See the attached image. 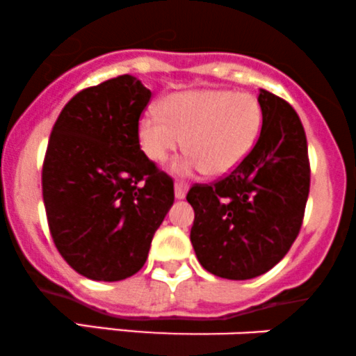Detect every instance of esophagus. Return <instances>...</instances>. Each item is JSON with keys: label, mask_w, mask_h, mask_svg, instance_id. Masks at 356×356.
<instances>
[{"label": "esophagus", "mask_w": 356, "mask_h": 356, "mask_svg": "<svg viewBox=\"0 0 356 356\" xmlns=\"http://www.w3.org/2000/svg\"><path fill=\"white\" fill-rule=\"evenodd\" d=\"M187 189H189V186H187L186 182H175V186H174L175 199H184V197H186Z\"/></svg>", "instance_id": "34e87169"}]
</instances>
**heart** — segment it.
<instances>
[{
  "mask_svg": "<svg viewBox=\"0 0 356 356\" xmlns=\"http://www.w3.org/2000/svg\"><path fill=\"white\" fill-rule=\"evenodd\" d=\"M261 129V108L249 93L227 90H191L162 102V113L149 110L137 127L138 144L150 161L164 162L186 138L191 150L175 162L177 174L234 170L254 147Z\"/></svg>",
  "mask_w": 356,
  "mask_h": 356,
  "instance_id": "b5f03b06",
  "label": "heart"
}]
</instances>
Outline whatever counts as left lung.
<instances>
[{"label": "left lung", "mask_w": 356, "mask_h": 356, "mask_svg": "<svg viewBox=\"0 0 356 356\" xmlns=\"http://www.w3.org/2000/svg\"><path fill=\"white\" fill-rule=\"evenodd\" d=\"M263 125L232 172L187 192L194 209L191 243L204 269L251 280L276 266L298 238L309 194L308 144L295 108L259 90Z\"/></svg>", "instance_id": "8db88e82"}]
</instances>
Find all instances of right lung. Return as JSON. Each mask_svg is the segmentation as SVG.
<instances>
[{
	"label": "right lung",
	"mask_w": 356,
	"mask_h": 356,
	"mask_svg": "<svg viewBox=\"0 0 356 356\" xmlns=\"http://www.w3.org/2000/svg\"><path fill=\"white\" fill-rule=\"evenodd\" d=\"M152 92L132 75L81 90L53 125L42 189L53 243L93 281L145 264L174 204V181L140 150L137 127Z\"/></svg>",
	"instance_id": "add662e5"
}]
</instances>
